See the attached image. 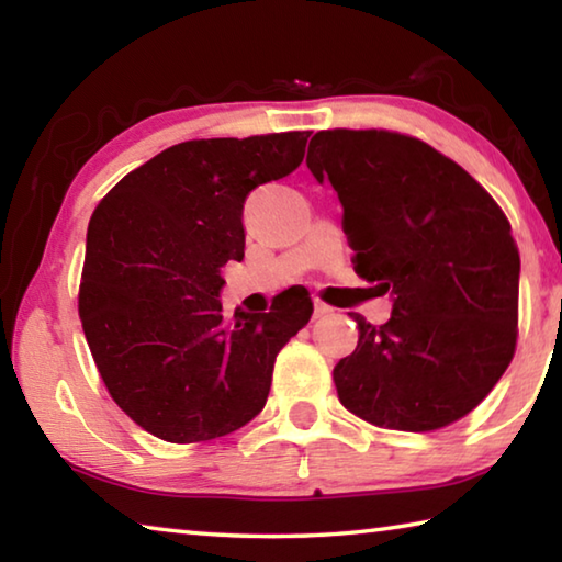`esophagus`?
Masks as SVG:
<instances>
[{
	"mask_svg": "<svg viewBox=\"0 0 562 562\" xmlns=\"http://www.w3.org/2000/svg\"><path fill=\"white\" fill-rule=\"evenodd\" d=\"M329 312H331V307H329V304H325V302H315V317H327L329 315Z\"/></svg>",
	"mask_w": 562,
	"mask_h": 562,
	"instance_id": "1",
	"label": "esophagus"
}]
</instances>
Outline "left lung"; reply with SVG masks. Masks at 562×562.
Returning a JSON list of instances; mask_svg holds the SVG:
<instances>
[{"label": "left lung", "instance_id": "1", "mask_svg": "<svg viewBox=\"0 0 562 562\" xmlns=\"http://www.w3.org/2000/svg\"><path fill=\"white\" fill-rule=\"evenodd\" d=\"M307 168L329 180L355 270L389 292L382 327L351 312L359 341L335 367L339 402L396 431H436L473 412L518 337L520 255L479 180L394 131H319Z\"/></svg>", "mask_w": 562, "mask_h": 562}]
</instances>
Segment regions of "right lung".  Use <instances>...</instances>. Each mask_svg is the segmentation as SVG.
Listing matches in <instances>:
<instances>
[{"label":"right lung","mask_w":562,"mask_h":562,"mask_svg":"<svg viewBox=\"0 0 562 562\" xmlns=\"http://www.w3.org/2000/svg\"><path fill=\"white\" fill-rule=\"evenodd\" d=\"M310 131L170 146L113 186L87 233L79 317L109 394L170 443L221 439L262 412L278 351L312 317L290 288L270 312L223 319L243 203L302 164Z\"/></svg>","instance_id":"1"}]
</instances>
